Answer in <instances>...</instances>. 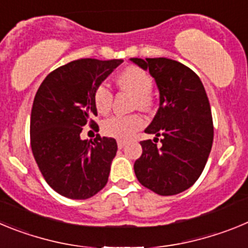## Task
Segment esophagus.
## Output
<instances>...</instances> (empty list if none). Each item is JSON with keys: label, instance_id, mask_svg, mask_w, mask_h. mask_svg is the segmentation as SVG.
Listing matches in <instances>:
<instances>
[{"label": "esophagus", "instance_id": "1", "mask_svg": "<svg viewBox=\"0 0 248 248\" xmlns=\"http://www.w3.org/2000/svg\"><path fill=\"white\" fill-rule=\"evenodd\" d=\"M125 144H126L125 140H118V148L119 149L124 148V146H125Z\"/></svg>", "mask_w": 248, "mask_h": 248}]
</instances>
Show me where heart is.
I'll list each match as a JSON object with an SVG mask.
<instances>
[{"label":"heart","instance_id":"b5f03b06","mask_svg":"<svg viewBox=\"0 0 248 248\" xmlns=\"http://www.w3.org/2000/svg\"><path fill=\"white\" fill-rule=\"evenodd\" d=\"M117 83L122 89L134 94L135 107L140 109H146L150 107L151 100L149 93L153 88V79L145 71L138 67L125 68L118 76ZM93 100L99 113H108L113 102V93L108 88V85L104 83L98 85L93 93ZM144 125H145V120L139 114L113 115L103 122L102 130L108 137L125 140L130 139Z\"/></svg>","mask_w":248,"mask_h":248}]
</instances>
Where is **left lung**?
I'll return each instance as SVG.
<instances>
[{
    "label": "left lung",
    "instance_id": "8db88e82",
    "mask_svg": "<svg viewBox=\"0 0 248 248\" xmlns=\"http://www.w3.org/2000/svg\"><path fill=\"white\" fill-rule=\"evenodd\" d=\"M149 71L159 89V109L141 141L143 154L134 164L143 186L163 196L191 187L200 177L214 140L211 108L198 74L169 58H130ZM161 144H156L158 137Z\"/></svg>",
    "mask_w": 248,
    "mask_h": 248
}]
</instances>
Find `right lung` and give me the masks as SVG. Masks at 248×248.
I'll return each mask as SVG.
<instances>
[{"label":"right lung","instance_id":"right-lung-1","mask_svg":"<svg viewBox=\"0 0 248 248\" xmlns=\"http://www.w3.org/2000/svg\"><path fill=\"white\" fill-rule=\"evenodd\" d=\"M122 59L73 61L48 74L31 113V148L48 185L59 195L85 200L108 183L118 145L113 138L82 140L80 133L97 115L93 93Z\"/></svg>","mask_w":248,"mask_h":248}]
</instances>
